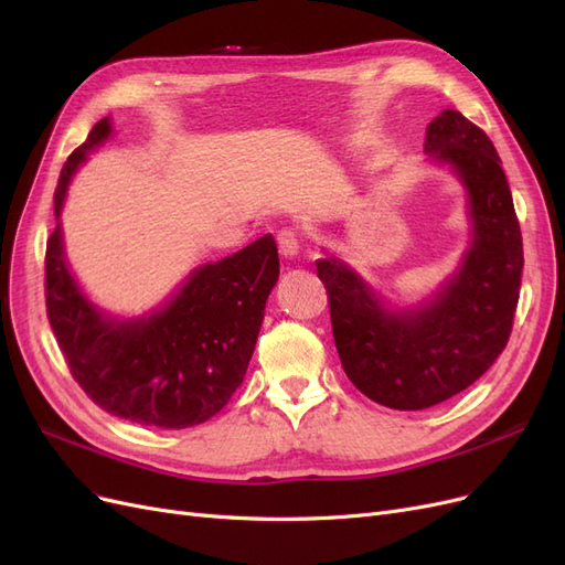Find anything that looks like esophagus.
<instances>
[{"label": "esophagus", "instance_id": "obj_1", "mask_svg": "<svg viewBox=\"0 0 565 565\" xmlns=\"http://www.w3.org/2000/svg\"><path fill=\"white\" fill-rule=\"evenodd\" d=\"M278 252L285 262H292L299 256V241L292 231H282L278 235Z\"/></svg>", "mask_w": 565, "mask_h": 565}]
</instances>
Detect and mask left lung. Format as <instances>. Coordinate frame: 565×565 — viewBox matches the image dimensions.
I'll list each match as a JSON object with an SVG mask.
<instances>
[{"instance_id": "8db88e82", "label": "left lung", "mask_w": 565, "mask_h": 565, "mask_svg": "<svg viewBox=\"0 0 565 565\" xmlns=\"http://www.w3.org/2000/svg\"><path fill=\"white\" fill-rule=\"evenodd\" d=\"M424 152L450 169L467 195L469 243L452 276L405 303L330 252L316 262L347 377L393 409L434 407L481 377L507 347L521 289L519 218L486 131L443 110L426 127Z\"/></svg>"}]
</instances>
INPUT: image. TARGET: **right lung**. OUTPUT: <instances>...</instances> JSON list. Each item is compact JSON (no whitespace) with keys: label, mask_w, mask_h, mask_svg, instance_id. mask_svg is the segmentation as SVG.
I'll list each match as a JSON object with an SVG mask.
<instances>
[{"label":"right lung","mask_w":565,"mask_h":565,"mask_svg":"<svg viewBox=\"0 0 565 565\" xmlns=\"http://www.w3.org/2000/svg\"><path fill=\"white\" fill-rule=\"evenodd\" d=\"M110 136L113 122L104 117L63 164L56 231L46 243V316L75 382L98 407L143 426L188 429L221 413L245 380L280 276L278 247L264 235L198 266L141 316L104 311L67 266L61 212L77 169Z\"/></svg>","instance_id":"right-lung-1"}]
</instances>
